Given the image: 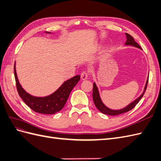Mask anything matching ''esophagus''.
Instances as JSON below:
<instances>
[{
    "instance_id": "1",
    "label": "esophagus",
    "mask_w": 161,
    "mask_h": 161,
    "mask_svg": "<svg viewBox=\"0 0 161 161\" xmlns=\"http://www.w3.org/2000/svg\"><path fill=\"white\" fill-rule=\"evenodd\" d=\"M88 76H89V72H85V71L82 72L80 75V77L82 80H86L87 78H88Z\"/></svg>"
}]
</instances>
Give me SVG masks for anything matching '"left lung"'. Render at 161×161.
Returning <instances> with one entry per match:
<instances>
[{
  "label": "left lung",
  "mask_w": 161,
  "mask_h": 161,
  "mask_svg": "<svg viewBox=\"0 0 161 161\" xmlns=\"http://www.w3.org/2000/svg\"><path fill=\"white\" fill-rule=\"evenodd\" d=\"M125 35H126V37H127V41H126L125 45L132 46H134V47H138V48H140V49H142L138 43H136L134 41L132 36H130V34H128L127 33H125ZM148 82V78L147 79V83H146L143 93L141 95L138 99H136L134 101H133L132 103H131L130 104H129L127 107H125V108H124V109H119V110H113V109H109L108 108H107V107L103 103H102V101H101V98H100V96H99L98 89H97V87L95 83L94 82V83H93V89H92V99H93L94 103L96 106V108L98 109V110L100 111L101 113H103L104 114H107V115H117L125 113V112H128V111H130L131 109H132L134 108V107L136 105H137V103H138L139 101L141 99V98H142L143 95H144L145 91L147 90V88Z\"/></svg>",
  "instance_id": "1"
}]
</instances>
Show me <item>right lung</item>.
<instances>
[{
  "mask_svg": "<svg viewBox=\"0 0 161 161\" xmlns=\"http://www.w3.org/2000/svg\"><path fill=\"white\" fill-rule=\"evenodd\" d=\"M14 74L17 89L21 98L33 111L43 114H54L64 108L71 91L80 80L79 75L75 76L65 81L53 94L44 97H37L27 93L22 88L17 76L15 64L14 66Z\"/></svg>",
  "mask_w": 161,
  "mask_h": 161,
  "instance_id": "right-lung-1",
  "label": "right lung"
}]
</instances>
